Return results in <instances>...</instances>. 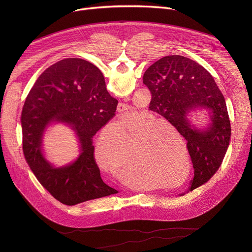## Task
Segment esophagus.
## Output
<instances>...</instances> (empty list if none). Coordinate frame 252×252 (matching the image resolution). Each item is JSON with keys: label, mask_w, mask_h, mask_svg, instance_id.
I'll return each instance as SVG.
<instances>
[{"label": "esophagus", "mask_w": 252, "mask_h": 252, "mask_svg": "<svg viewBox=\"0 0 252 252\" xmlns=\"http://www.w3.org/2000/svg\"><path fill=\"white\" fill-rule=\"evenodd\" d=\"M126 109H127L126 105L121 102V103L119 104V106H118V112H119L120 115H123V116H124V115H126V114L127 113V110H126Z\"/></svg>", "instance_id": "1"}]
</instances>
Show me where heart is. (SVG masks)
<instances>
[{
	"instance_id": "b5f03b06",
	"label": "heart",
	"mask_w": 252,
	"mask_h": 252,
	"mask_svg": "<svg viewBox=\"0 0 252 252\" xmlns=\"http://www.w3.org/2000/svg\"><path fill=\"white\" fill-rule=\"evenodd\" d=\"M156 131V124L148 123L138 113L115 122L107 133L118 136L120 155L114 140L102 135L95 145L96 161L105 172L127 182H141L148 172L156 176L158 162Z\"/></svg>"
}]
</instances>
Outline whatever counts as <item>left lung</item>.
Returning a JSON list of instances; mask_svg holds the SVG:
<instances>
[{"label": "left lung", "mask_w": 252, "mask_h": 252, "mask_svg": "<svg viewBox=\"0 0 252 252\" xmlns=\"http://www.w3.org/2000/svg\"><path fill=\"white\" fill-rule=\"evenodd\" d=\"M152 99L149 110L166 120L188 142L194 169L189 190L206 184L222 163L231 127L224 96L208 71L183 56H167L154 63L143 75ZM196 108L211 112L204 131L192 129L187 115Z\"/></svg>", "instance_id": "8db88e82"}]
</instances>
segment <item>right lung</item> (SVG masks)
I'll return each mask as SVG.
<instances>
[{"label": "right lung", "mask_w": 252, "mask_h": 252, "mask_svg": "<svg viewBox=\"0 0 252 252\" xmlns=\"http://www.w3.org/2000/svg\"><path fill=\"white\" fill-rule=\"evenodd\" d=\"M117 105L101 71L82 59L52 64L31 89L21 115L24 156L40 184L60 202L76 205L118 193L102 182L92 139L116 116ZM54 121L72 126L82 152L75 163L59 169L44 159L41 151L43 131Z\"/></svg>", "instance_id": "1"}]
</instances>
